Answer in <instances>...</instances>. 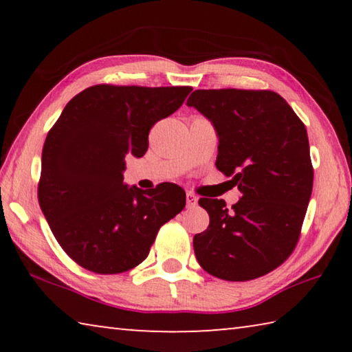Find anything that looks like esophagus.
Here are the masks:
<instances>
[{
  "mask_svg": "<svg viewBox=\"0 0 352 352\" xmlns=\"http://www.w3.org/2000/svg\"><path fill=\"white\" fill-rule=\"evenodd\" d=\"M197 201H199V199L195 197L192 192H188L186 194V204H188V206H195V205H197Z\"/></svg>",
  "mask_w": 352,
  "mask_h": 352,
  "instance_id": "1",
  "label": "esophagus"
}]
</instances>
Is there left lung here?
I'll list each match as a JSON object with an SVG mask.
<instances>
[{
    "label": "left lung",
    "instance_id": "left-lung-1",
    "mask_svg": "<svg viewBox=\"0 0 352 352\" xmlns=\"http://www.w3.org/2000/svg\"><path fill=\"white\" fill-rule=\"evenodd\" d=\"M186 104L216 129V168L233 175L242 194L230 210L222 199L199 200L210 226L194 236L195 258L225 281L264 276L294 252L311 200L305 124L267 90H195Z\"/></svg>",
    "mask_w": 352,
    "mask_h": 352
}]
</instances>
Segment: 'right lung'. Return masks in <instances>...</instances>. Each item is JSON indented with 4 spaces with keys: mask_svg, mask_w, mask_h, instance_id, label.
Here are the masks:
<instances>
[{
    "mask_svg": "<svg viewBox=\"0 0 352 352\" xmlns=\"http://www.w3.org/2000/svg\"><path fill=\"white\" fill-rule=\"evenodd\" d=\"M190 87L94 85L65 105L41 152L38 201L71 259L102 275L147 258L160 226L186 205L174 183H124L126 157L141 158L155 122L180 109Z\"/></svg>",
    "mask_w": 352,
    "mask_h": 352,
    "instance_id": "add662e5",
    "label": "right lung"
}]
</instances>
